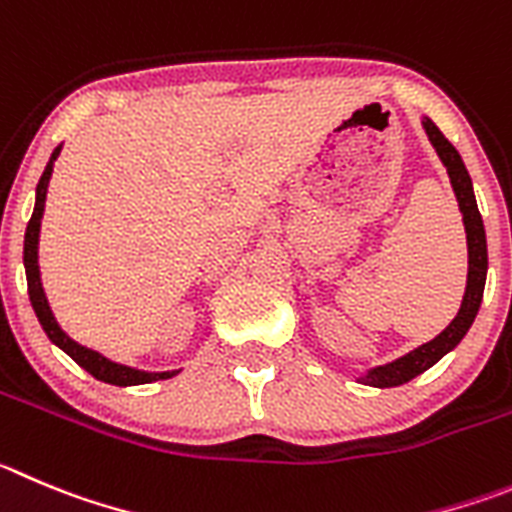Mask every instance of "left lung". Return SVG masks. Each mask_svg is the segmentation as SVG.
<instances>
[{
	"label": "left lung",
	"instance_id": "1",
	"mask_svg": "<svg viewBox=\"0 0 512 512\" xmlns=\"http://www.w3.org/2000/svg\"><path fill=\"white\" fill-rule=\"evenodd\" d=\"M424 131H427L429 141L437 148L439 159L447 166V174H450L452 189L457 194V202H460L462 219H465V232H467V255H470V270H467V290L465 298H462L460 313L455 315V321L444 328L437 338H432L424 346L414 348L407 356L396 358L386 366H376L369 374L361 376V381L369 386H379V389H389V386H401L412 381L414 376L424 374L429 366H434L444 353H450L457 343L465 338V333L470 331L472 321H475L477 310L482 303V290H485V275H487V242H485V227H482L480 209H477L475 194H472V179L467 174L465 164H462L457 148L452 146L444 133L434 126L429 118H424Z\"/></svg>",
	"mask_w": 512,
	"mask_h": 512
}]
</instances>
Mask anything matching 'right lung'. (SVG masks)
I'll list each match as a JSON object with an SVG mask.
<instances>
[{"mask_svg":"<svg viewBox=\"0 0 512 512\" xmlns=\"http://www.w3.org/2000/svg\"><path fill=\"white\" fill-rule=\"evenodd\" d=\"M60 148L57 146L50 156V164H47L45 174L40 176V184H37V202H35V212H32L30 224H27L25 232V270H27V290H30V303L37 313V321L40 326L45 328L47 338H50L55 346H60L62 351L68 353L73 358L75 364L83 366L90 376H95L98 381H105V384H116V386H136V384H151V381H161V379H171L179 371H164V374H146V371H136L128 369V366L113 364L100 353L90 351V348L80 346L75 343L73 338H68L62 333V328L57 326L55 315H52L50 305H47L45 290H42L40 283V265H37V242H40V219L42 212H45V199H47V184H50L52 176V164L60 156Z\"/></svg>","mask_w":512,"mask_h":512,"instance_id":"add662e5","label":"right lung"}]
</instances>
